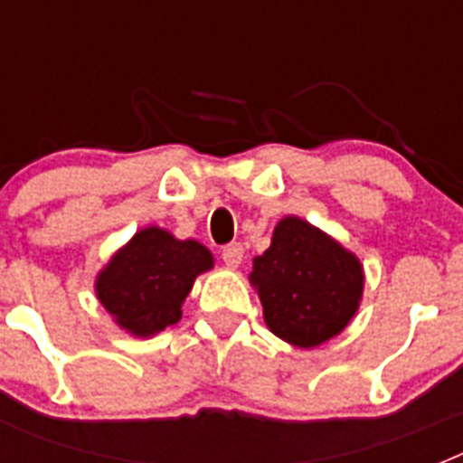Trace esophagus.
<instances>
[{
    "label": "esophagus",
    "mask_w": 463,
    "mask_h": 463,
    "mask_svg": "<svg viewBox=\"0 0 463 463\" xmlns=\"http://www.w3.org/2000/svg\"><path fill=\"white\" fill-rule=\"evenodd\" d=\"M222 261L227 267L236 269L243 261V245L241 243H227L222 248Z\"/></svg>",
    "instance_id": "obj_1"
}]
</instances>
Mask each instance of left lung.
Wrapping results in <instances>:
<instances>
[{"mask_svg": "<svg viewBox=\"0 0 463 463\" xmlns=\"http://www.w3.org/2000/svg\"><path fill=\"white\" fill-rule=\"evenodd\" d=\"M250 282L269 329L282 341L315 347L345 329L364 289L362 264L341 243L301 218H285L271 248L255 257Z\"/></svg>", "mask_w": 463, "mask_h": 463, "instance_id": "1", "label": "left lung"}]
</instances>
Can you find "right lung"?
I'll use <instances>...</instances> for the list:
<instances>
[{
	"mask_svg": "<svg viewBox=\"0 0 463 463\" xmlns=\"http://www.w3.org/2000/svg\"><path fill=\"white\" fill-rule=\"evenodd\" d=\"M213 267L196 241H175L159 227L141 229L97 278V297L122 329L153 336L181 320L199 273Z\"/></svg>",
	"mask_w": 463,
	"mask_h": 463,
	"instance_id": "obj_1",
	"label": "right lung"
}]
</instances>
